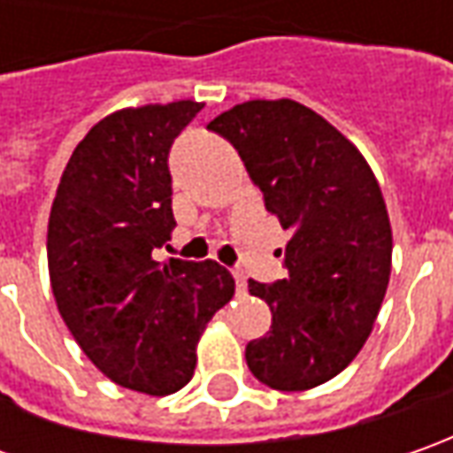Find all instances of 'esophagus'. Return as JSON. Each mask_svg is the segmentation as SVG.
<instances>
[{"instance_id": "obj_1", "label": "esophagus", "mask_w": 453, "mask_h": 453, "mask_svg": "<svg viewBox=\"0 0 453 453\" xmlns=\"http://www.w3.org/2000/svg\"><path fill=\"white\" fill-rule=\"evenodd\" d=\"M232 274H234L236 289H239V292H244V289H247V274H244L242 270H232Z\"/></svg>"}]
</instances>
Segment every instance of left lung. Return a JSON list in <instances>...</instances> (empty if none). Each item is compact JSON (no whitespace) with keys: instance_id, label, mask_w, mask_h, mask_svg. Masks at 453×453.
<instances>
[{"instance_id":"obj_1","label":"left lung","mask_w":453,"mask_h":453,"mask_svg":"<svg viewBox=\"0 0 453 453\" xmlns=\"http://www.w3.org/2000/svg\"><path fill=\"white\" fill-rule=\"evenodd\" d=\"M288 229L277 257L288 277L250 280L272 310L270 333L247 345L254 378L274 391H307L360 353L391 277V221L360 150L295 100H250L214 118Z\"/></svg>"}]
</instances>
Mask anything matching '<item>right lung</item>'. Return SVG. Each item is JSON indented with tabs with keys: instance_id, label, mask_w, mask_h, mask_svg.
<instances>
[{
	"instance_id": "1",
	"label": "right lung",
	"mask_w": 453,
	"mask_h": 453,
	"mask_svg": "<svg viewBox=\"0 0 453 453\" xmlns=\"http://www.w3.org/2000/svg\"><path fill=\"white\" fill-rule=\"evenodd\" d=\"M201 103L103 118L65 165L47 226L55 303L82 353L123 388L168 395L196 368V342L234 277L221 265L153 259L176 226L168 153Z\"/></svg>"
}]
</instances>
